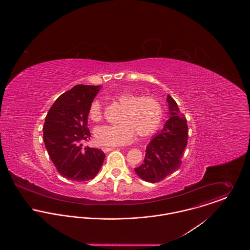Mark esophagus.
Returning <instances> with one entry per match:
<instances>
[{"label": "esophagus", "instance_id": "obj_1", "mask_svg": "<svg viewBox=\"0 0 250 250\" xmlns=\"http://www.w3.org/2000/svg\"><path fill=\"white\" fill-rule=\"evenodd\" d=\"M104 152H108V151H112V150H114L115 148H113V147H102L101 148Z\"/></svg>", "mask_w": 250, "mask_h": 250}]
</instances>
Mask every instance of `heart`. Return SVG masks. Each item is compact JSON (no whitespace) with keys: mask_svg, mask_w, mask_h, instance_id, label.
Masks as SVG:
<instances>
[{"mask_svg":"<svg viewBox=\"0 0 250 250\" xmlns=\"http://www.w3.org/2000/svg\"><path fill=\"white\" fill-rule=\"evenodd\" d=\"M113 99L123 107L119 124L103 126L95 130V141L103 146H117L131 143L135 135L143 139L153 135L160 127L164 110L157 99L133 92L117 93ZM88 117L93 122L103 118V107L99 100H93L88 108Z\"/></svg>","mask_w":250,"mask_h":250,"instance_id":"heart-1","label":"heart"}]
</instances>
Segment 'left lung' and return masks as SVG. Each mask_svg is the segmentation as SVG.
Returning a JSON list of instances; mask_svg holds the SVG:
<instances>
[{"label":"left lung","instance_id":"left-lung-1","mask_svg":"<svg viewBox=\"0 0 250 250\" xmlns=\"http://www.w3.org/2000/svg\"><path fill=\"white\" fill-rule=\"evenodd\" d=\"M169 118L146 146L143 164L135 168L139 177L157 183L177 170L188 144V125L175 100L167 95Z\"/></svg>","mask_w":250,"mask_h":250}]
</instances>
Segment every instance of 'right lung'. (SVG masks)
Returning a JSON list of instances; mask_svg holds the SVG:
<instances>
[{
    "instance_id": "1",
    "label": "right lung",
    "mask_w": 250,
    "mask_h": 250,
    "mask_svg": "<svg viewBox=\"0 0 250 250\" xmlns=\"http://www.w3.org/2000/svg\"><path fill=\"white\" fill-rule=\"evenodd\" d=\"M99 89V85H75L55 101L45 118V147L58 172L68 180L94 178L105 160L102 150L83 147L91 137L87 127L88 108Z\"/></svg>"
}]
</instances>
